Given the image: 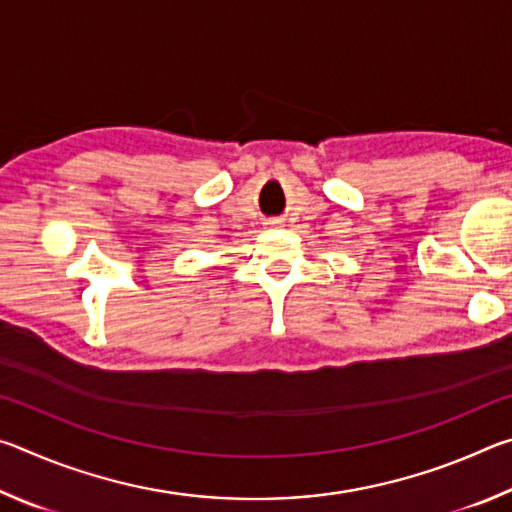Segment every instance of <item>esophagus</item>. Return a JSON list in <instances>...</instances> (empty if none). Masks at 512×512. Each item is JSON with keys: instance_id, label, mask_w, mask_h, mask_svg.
I'll return each mask as SVG.
<instances>
[{"instance_id": "1", "label": "esophagus", "mask_w": 512, "mask_h": 512, "mask_svg": "<svg viewBox=\"0 0 512 512\" xmlns=\"http://www.w3.org/2000/svg\"><path fill=\"white\" fill-rule=\"evenodd\" d=\"M268 225H280V221H268Z\"/></svg>"}]
</instances>
